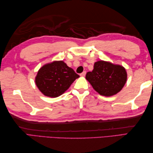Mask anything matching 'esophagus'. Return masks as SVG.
Instances as JSON below:
<instances>
[{"mask_svg": "<svg viewBox=\"0 0 153 153\" xmlns=\"http://www.w3.org/2000/svg\"><path fill=\"white\" fill-rule=\"evenodd\" d=\"M85 75H86V71H83V72L80 74V76L82 77H84L85 76Z\"/></svg>", "mask_w": 153, "mask_h": 153, "instance_id": "esophagus-1", "label": "esophagus"}]
</instances>
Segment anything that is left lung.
Instances as JSON below:
<instances>
[{"mask_svg": "<svg viewBox=\"0 0 153 153\" xmlns=\"http://www.w3.org/2000/svg\"><path fill=\"white\" fill-rule=\"evenodd\" d=\"M85 78L99 95L111 97L122 89L128 74L121 65L99 60L94 64L93 71L87 73Z\"/></svg>", "mask_w": 153, "mask_h": 153, "instance_id": "obj_1", "label": "left lung"}]
</instances>
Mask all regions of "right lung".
Returning <instances> with one entry per match:
<instances>
[{
	"mask_svg": "<svg viewBox=\"0 0 153 153\" xmlns=\"http://www.w3.org/2000/svg\"><path fill=\"white\" fill-rule=\"evenodd\" d=\"M79 77L62 60H54L43 65L38 70L35 82L39 90L51 98L60 96Z\"/></svg>",
	"mask_w": 153,
	"mask_h": 153,
	"instance_id": "1",
	"label": "right lung"
}]
</instances>
